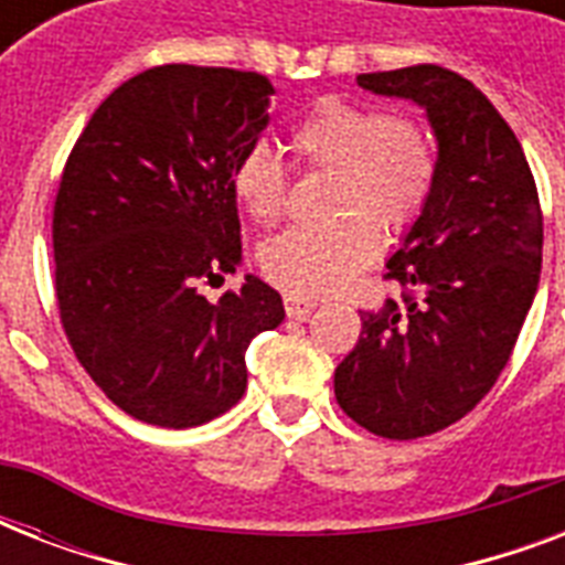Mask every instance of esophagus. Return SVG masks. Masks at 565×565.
<instances>
[{
	"label": "esophagus",
	"mask_w": 565,
	"mask_h": 565,
	"mask_svg": "<svg viewBox=\"0 0 565 565\" xmlns=\"http://www.w3.org/2000/svg\"><path fill=\"white\" fill-rule=\"evenodd\" d=\"M313 308H317V301H313V299H305V296H292V292H287V296H284V310H287V317H290V319H305Z\"/></svg>",
	"instance_id": "obj_1"
}]
</instances>
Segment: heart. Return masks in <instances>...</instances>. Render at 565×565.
<instances>
[{"label":"heart","instance_id":"obj_1","mask_svg":"<svg viewBox=\"0 0 565 565\" xmlns=\"http://www.w3.org/2000/svg\"><path fill=\"white\" fill-rule=\"evenodd\" d=\"M292 149L310 167L334 172L328 213L334 220L296 225L266 239L260 269L292 296L343 290L377 252L419 220L437 181V152L411 117H384L358 102L326 96L290 131ZM231 190L257 222L281 220L287 170L264 143L248 146L231 170Z\"/></svg>","mask_w":565,"mask_h":565}]
</instances>
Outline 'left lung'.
<instances>
[{
  "mask_svg": "<svg viewBox=\"0 0 565 565\" xmlns=\"http://www.w3.org/2000/svg\"><path fill=\"white\" fill-rule=\"evenodd\" d=\"M358 84L425 110L437 181L386 260L404 301L361 313L334 395L377 437H428L463 419L508 366L540 287L543 213L522 143L463 75L419 64Z\"/></svg>",
  "mask_w": 565,
  "mask_h": 565,
  "instance_id": "1",
  "label": "left lung"
}]
</instances>
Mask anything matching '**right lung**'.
<instances>
[{"label":"right lung","mask_w":565,"mask_h":565,"mask_svg":"<svg viewBox=\"0 0 565 565\" xmlns=\"http://www.w3.org/2000/svg\"><path fill=\"white\" fill-rule=\"evenodd\" d=\"M273 84L225 66L128 78L78 137L55 199V292L75 358L119 411L195 428L246 393V349L281 326L257 275L220 301L202 284L243 260L231 170L269 126Z\"/></svg>","instance_id":"1"}]
</instances>
